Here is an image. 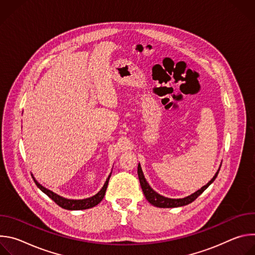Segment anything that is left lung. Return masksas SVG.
Instances as JSON below:
<instances>
[{
    "label": "left lung",
    "mask_w": 255,
    "mask_h": 255,
    "mask_svg": "<svg viewBox=\"0 0 255 255\" xmlns=\"http://www.w3.org/2000/svg\"><path fill=\"white\" fill-rule=\"evenodd\" d=\"M138 177H139V181H140V186L142 188V191H143V194L145 196V198H146V200L153 206L155 207H158V208H175V207H181V206H186V205H189L190 203L194 202L212 183L215 180V178L217 177L218 173H219V171H217L215 176L209 181V183L204 186L201 190L197 191L196 193H194L193 195L187 197V198H184V199H168V198H165V197H162L160 196L159 194H157L156 192H154L150 186L148 185V183L146 181V179H145L144 175H143V172H142V169H141V166L140 164H138Z\"/></svg>",
    "instance_id": "1"
}]
</instances>
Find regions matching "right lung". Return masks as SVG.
I'll return each instance as SVG.
<instances>
[{
  "instance_id": "right-lung-1",
  "label": "right lung",
  "mask_w": 255,
  "mask_h": 255,
  "mask_svg": "<svg viewBox=\"0 0 255 255\" xmlns=\"http://www.w3.org/2000/svg\"><path fill=\"white\" fill-rule=\"evenodd\" d=\"M110 176L111 175H109L104 187L102 188V190L97 195H95L91 198H88V199H84V200L64 199V198L54 194L53 192L45 189L39 183H37V181H36L35 179H34V181H35L36 186H37L44 194H46L52 201H54V203L57 204L59 207H61L63 209H66V210H86V209H90V208H93V207L97 206L104 199V196H105V193L107 191V187H108V183H109V179H110Z\"/></svg>"
}]
</instances>
